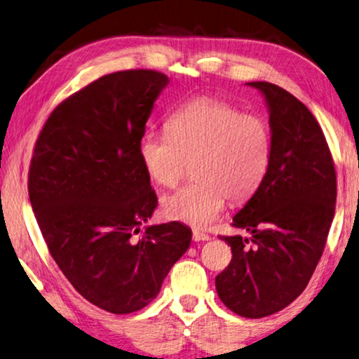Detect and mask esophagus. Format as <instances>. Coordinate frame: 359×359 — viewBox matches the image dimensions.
<instances>
[{
  "label": "esophagus",
  "mask_w": 359,
  "mask_h": 359,
  "mask_svg": "<svg viewBox=\"0 0 359 359\" xmlns=\"http://www.w3.org/2000/svg\"><path fill=\"white\" fill-rule=\"evenodd\" d=\"M192 239H194L196 242H202V241L210 239V236L203 233L202 229H192Z\"/></svg>",
  "instance_id": "esophagus-1"
}]
</instances>
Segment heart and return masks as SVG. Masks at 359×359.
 <instances>
[{"label":"heart","instance_id":"obj_1","mask_svg":"<svg viewBox=\"0 0 359 359\" xmlns=\"http://www.w3.org/2000/svg\"><path fill=\"white\" fill-rule=\"evenodd\" d=\"M137 156L154 183L175 187L192 165L196 181L162 201V213L192 226L212 223L231 203L255 196L273 158V133L257 114H242L222 99L201 96L167 120V135L147 133Z\"/></svg>","mask_w":359,"mask_h":359}]
</instances>
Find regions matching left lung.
I'll list each match as a JSON object with an SVG mask.
<instances>
[{"label": "left lung", "mask_w": 359, "mask_h": 359, "mask_svg": "<svg viewBox=\"0 0 359 359\" xmlns=\"http://www.w3.org/2000/svg\"><path fill=\"white\" fill-rule=\"evenodd\" d=\"M249 85L266 101L273 158L260 189L233 218L249 237L222 236L233 258L215 285L231 311L257 319L290 305L310 283L332 224L337 178L305 104L268 81Z\"/></svg>", "instance_id": "obj_1"}]
</instances>
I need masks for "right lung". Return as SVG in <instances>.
Wrapping results in <instances>:
<instances>
[{"label": "right lung", "mask_w": 359, "mask_h": 359, "mask_svg": "<svg viewBox=\"0 0 359 359\" xmlns=\"http://www.w3.org/2000/svg\"><path fill=\"white\" fill-rule=\"evenodd\" d=\"M167 85L156 70L101 76L53 110L30 162V203L49 253L80 295L114 314L149 305L191 245L183 223L142 228L157 196L137 144Z\"/></svg>", "instance_id": "right-lung-1"}]
</instances>
